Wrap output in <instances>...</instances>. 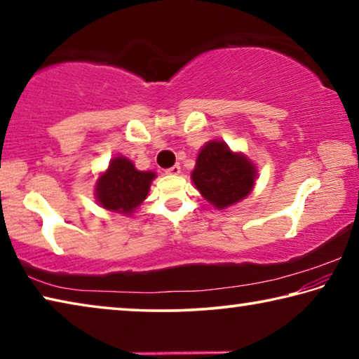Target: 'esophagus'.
Returning <instances> with one entry per match:
<instances>
[{"mask_svg": "<svg viewBox=\"0 0 359 359\" xmlns=\"http://www.w3.org/2000/svg\"><path fill=\"white\" fill-rule=\"evenodd\" d=\"M168 175H179L180 174V166L179 165H174L172 168H169L166 171Z\"/></svg>", "mask_w": 359, "mask_h": 359, "instance_id": "34e87169", "label": "esophagus"}]
</instances>
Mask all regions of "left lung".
<instances>
[{
  "mask_svg": "<svg viewBox=\"0 0 359 359\" xmlns=\"http://www.w3.org/2000/svg\"><path fill=\"white\" fill-rule=\"evenodd\" d=\"M258 169L242 151H233L226 142L212 139L198 151L191 182L201 196L223 210L241 203L252 193Z\"/></svg>",
  "mask_w": 359,
  "mask_h": 359,
  "instance_id": "8db88e82",
  "label": "left lung"
}]
</instances>
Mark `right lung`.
I'll list each match as a JSON object with an SVG mask.
<instances>
[{"instance_id":"right-lung-1","label":"right lung","mask_w":359,"mask_h":359,"mask_svg":"<svg viewBox=\"0 0 359 359\" xmlns=\"http://www.w3.org/2000/svg\"><path fill=\"white\" fill-rule=\"evenodd\" d=\"M155 177L154 171L136 169L130 158L114 156L106 171L100 172L96 179V203L102 209L130 217L145 201Z\"/></svg>"}]
</instances>
